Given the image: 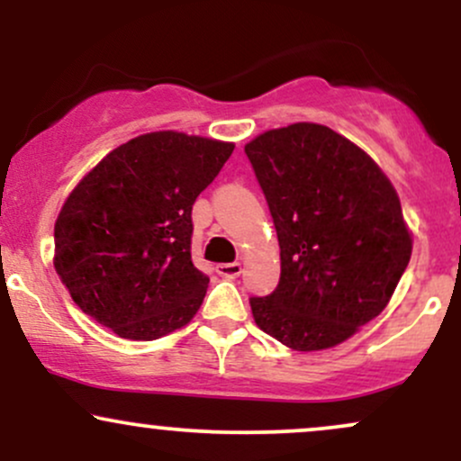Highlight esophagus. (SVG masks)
Here are the masks:
<instances>
[{
  "instance_id": "obj_1",
  "label": "esophagus",
  "mask_w": 461,
  "mask_h": 461,
  "mask_svg": "<svg viewBox=\"0 0 461 461\" xmlns=\"http://www.w3.org/2000/svg\"><path fill=\"white\" fill-rule=\"evenodd\" d=\"M216 273L225 279H236L242 273L240 262H227V264H216Z\"/></svg>"
}]
</instances>
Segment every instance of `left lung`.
Listing matches in <instances>:
<instances>
[{
  "mask_svg": "<svg viewBox=\"0 0 461 461\" xmlns=\"http://www.w3.org/2000/svg\"><path fill=\"white\" fill-rule=\"evenodd\" d=\"M282 256L277 288L251 297L258 327L294 351L345 342L382 314L411 256L401 201L359 147L316 123L245 147Z\"/></svg>",
  "mask_w": 461,
  "mask_h": 461,
  "instance_id": "obj_1",
  "label": "left lung"
}]
</instances>
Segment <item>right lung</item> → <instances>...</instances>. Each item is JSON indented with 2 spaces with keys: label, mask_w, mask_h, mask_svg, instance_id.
I'll return each instance as SVG.
<instances>
[{
  "label": "right lung",
  "mask_w": 461,
  "mask_h": 461,
  "mask_svg": "<svg viewBox=\"0 0 461 461\" xmlns=\"http://www.w3.org/2000/svg\"><path fill=\"white\" fill-rule=\"evenodd\" d=\"M234 145L153 131L110 151L68 194L54 267L84 314L156 340L197 314L210 277L190 258L193 203Z\"/></svg>",
  "instance_id": "1"
}]
</instances>
